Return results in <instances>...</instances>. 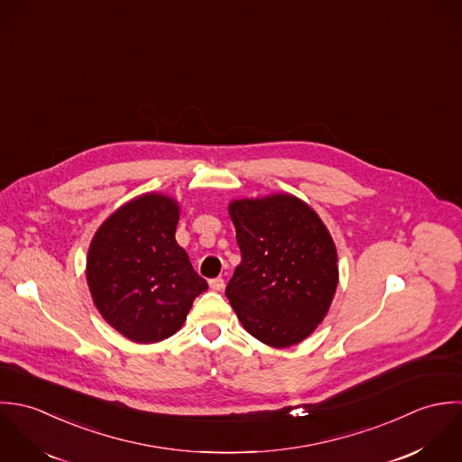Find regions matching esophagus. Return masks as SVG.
Returning a JSON list of instances; mask_svg holds the SVG:
<instances>
[{
	"label": "esophagus",
	"mask_w": 462,
	"mask_h": 462,
	"mask_svg": "<svg viewBox=\"0 0 462 462\" xmlns=\"http://www.w3.org/2000/svg\"><path fill=\"white\" fill-rule=\"evenodd\" d=\"M208 285H210V289H214V291H223V289H225V280L221 277L212 278V280L208 282Z\"/></svg>",
	"instance_id": "1"
}]
</instances>
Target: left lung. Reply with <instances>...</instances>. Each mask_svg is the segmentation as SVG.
<instances>
[{"label":"left lung","instance_id":"left-lung-1","mask_svg":"<svg viewBox=\"0 0 462 462\" xmlns=\"http://www.w3.org/2000/svg\"><path fill=\"white\" fill-rule=\"evenodd\" d=\"M241 264L226 283L243 327L264 345L303 341L337 287V254L318 214L291 194L230 205Z\"/></svg>","mask_w":462,"mask_h":462}]
</instances>
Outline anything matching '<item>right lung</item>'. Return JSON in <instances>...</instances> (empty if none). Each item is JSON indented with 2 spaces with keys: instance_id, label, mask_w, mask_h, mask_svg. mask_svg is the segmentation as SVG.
I'll return each instance as SVG.
<instances>
[{
  "instance_id": "right-lung-1",
  "label": "right lung",
  "mask_w": 462,
  "mask_h": 462,
  "mask_svg": "<svg viewBox=\"0 0 462 462\" xmlns=\"http://www.w3.org/2000/svg\"><path fill=\"white\" fill-rule=\"evenodd\" d=\"M179 205L144 194L116 210L96 232L88 255V283L101 316L135 343H157L182 325L207 291L175 241Z\"/></svg>"
}]
</instances>
